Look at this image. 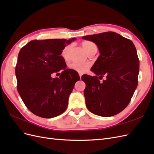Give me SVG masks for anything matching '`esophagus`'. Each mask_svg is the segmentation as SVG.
I'll return each instance as SVG.
<instances>
[{
  "instance_id": "34e87169",
  "label": "esophagus",
  "mask_w": 154,
  "mask_h": 154,
  "mask_svg": "<svg viewBox=\"0 0 154 154\" xmlns=\"http://www.w3.org/2000/svg\"><path fill=\"white\" fill-rule=\"evenodd\" d=\"M82 74H80V78H82Z\"/></svg>"
}]
</instances>
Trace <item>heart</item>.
Segmentation results:
<instances>
[{"mask_svg": "<svg viewBox=\"0 0 154 154\" xmlns=\"http://www.w3.org/2000/svg\"><path fill=\"white\" fill-rule=\"evenodd\" d=\"M82 45L83 49L85 50V52L88 54L97 51V48L95 43L89 40H85L82 42ZM71 46L69 45H66L62 51V57L64 60L68 59V53L69 49ZM69 68L76 71L78 73H84L86 72L88 68V65L86 63H78V62H72L69 65Z\"/></svg>", "mask_w": 154, "mask_h": 154, "instance_id": "heart-1", "label": "heart"}]
</instances>
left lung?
<instances>
[{
	"label": "left lung",
	"mask_w": 154,
	"mask_h": 154,
	"mask_svg": "<svg viewBox=\"0 0 154 154\" xmlns=\"http://www.w3.org/2000/svg\"><path fill=\"white\" fill-rule=\"evenodd\" d=\"M83 39L94 42L100 55L91 68L96 76L84 75L85 103L92 113L110 117L130 103L138 83L139 60L132 42L115 32L87 35ZM106 76L100 83L97 76Z\"/></svg>",
	"instance_id": "8db88e82"
}]
</instances>
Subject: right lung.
I'll list each match as a JSON object with an SVG mask.
<instances>
[{"label":"right lung","instance_id":"right-lung-1","mask_svg":"<svg viewBox=\"0 0 154 154\" xmlns=\"http://www.w3.org/2000/svg\"><path fill=\"white\" fill-rule=\"evenodd\" d=\"M74 40H31L18 53L15 68L17 90L27 108L39 117L54 118L67 109L69 95L80 78L77 72L66 69L61 54ZM59 72H62L59 78L51 77Z\"/></svg>","mask_w":154,"mask_h":154}]
</instances>
